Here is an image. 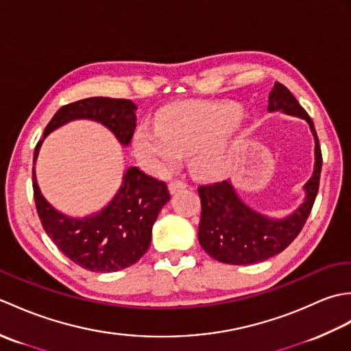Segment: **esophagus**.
I'll list each match as a JSON object with an SVG mask.
<instances>
[{
    "label": "esophagus",
    "mask_w": 351,
    "mask_h": 351,
    "mask_svg": "<svg viewBox=\"0 0 351 351\" xmlns=\"http://www.w3.org/2000/svg\"><path fill=\"white\" fill-rule=\"evenodd\" d=\"M185 187H187V184H185L184 181H181V180H173V181H170V184H169V191L171 193V195H173V193L180 191V190H182V189H185Z\"/></svg>",
    "instance_id": "1"
}]
</instances>
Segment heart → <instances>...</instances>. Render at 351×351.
Instances as JSON below:
<instances>
[{
    "label": "heart",
    "mask_w": 351,
    "mask_h": 351,
    "mask_svg": "<svg viewBox=\"0 0 351 351\" xmlns=\"http://www.w3.org/2000/svg\"><path fill=\"white\" fill-rule=\"evenodd\" d=\"M240 119V108L217 104H184L158 116V126L141 125L134 147L141 162L155 173L175 169L182 154H190L191 167L213 175L221 164L219 140Z\"/></svg>",
    "instance_id": "1"
}]
</instances>
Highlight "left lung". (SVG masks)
I'll return each mask as SVG.
<instances>
[{"label":"left lung","mask_w":351,"mask_h":351,"mask_svg":"<svg viewBox=\"0 0 351 351\" xmlns=\"http://www.w3.org/2000/svg\"><path fill=\"white\" fill-rule=\"evenodd\" d=\"M302 117L311 126L315 138V166L304 185L306 197L302 206L287 219H268L244 205L229 181L200 185L202 204L199 223V243L211 258L225 264L247 265L265 261L285 250L300 234L314 206L322 173V147L314 122L288 88L276 83L268 98V111Z\"/></svg>","instance_id":"obj_1"}]
</instances>
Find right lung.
Masks as SVG:
<instances>
[{
    "label": "right lung",
    "instance_id": "obj_1",
    "mask_svg": "<svg viewBox=\"0 0 351 351\" xmlns=\"http://www.w3.org/2000/svg\"><path fill=\"white\" fill-rule=\"evenodd\" d=\"M136 104L130 99L95 96L63 106L52 116L34 149V162L45 137L58 126L77 119L102 123L122 145H130L136 130ZM36 210L45 232L77 265L96 273H111L136 264L151 245L152 226L170 200L166 182L128 167L113 200L93 215L68 217L49 205L39 190L33 167Z\"/></svg>",
    "mask_w": 351,
    "mask_h": 351
}]
</instances>
